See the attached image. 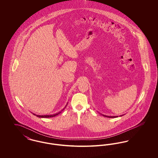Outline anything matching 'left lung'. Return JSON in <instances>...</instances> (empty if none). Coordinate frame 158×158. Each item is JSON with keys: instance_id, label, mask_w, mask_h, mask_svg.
<instances>
[{"instance_id": "obj_1", "label": "left lung", "mask_w": 158, "mask_h": 158, "mask_svg": "<svg viewBox=\"0 0 158 158\" xmlns=\"http://www.w3.org/2000/svg\"><path fill=\"white\" fill-rule=\"evenodd\" d=\"M103 116L106 117H109V118H115V117H118L117 116H107V115H102Z\"/></svg>"}]
</instances>
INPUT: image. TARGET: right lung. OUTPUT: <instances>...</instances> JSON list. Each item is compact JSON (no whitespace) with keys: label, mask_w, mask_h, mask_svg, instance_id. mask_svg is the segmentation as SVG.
I'll return each instance as SVG.
<instances>
[{"label":"right lung","mask_w":158,"mask_h":158,"mask_svg":"<svg viewBox=\"0 0 158 158\" xmlns=\"http://www.w3.org/2000/svg\"><path fill=\"white\" fill-rule=\"evenodd\" d=\"M68 105V104H67ZM67 105H66V106L64 108V109L66 107V106ZM64 109H63V110H64ZM63 110H61V111H63ZM61 111H59V113H56V114H52V115H36V114H33L34 115H36L37 117H39V118H50V117H55V116H56V115H57L58 114H59L60 113H61Z\"/></svg>","instance_id":"obj_1"}]
</instances>
